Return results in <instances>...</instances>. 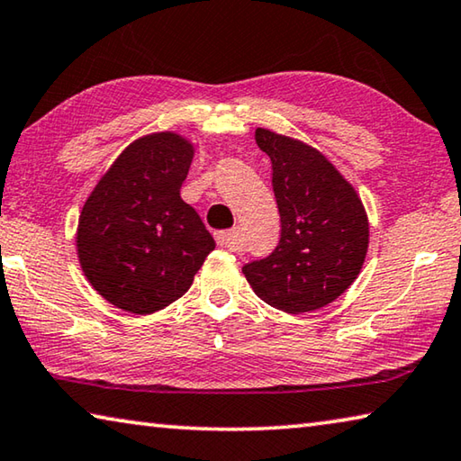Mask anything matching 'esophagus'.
I'll return each instance as SVG.
<instances>
[{"instance_id":"1","label":"esophagus","mask_w":461,"mask_h":461,"mask_svg":"<svg viewBox=\"0 0 461 461\" xmlns=\"http://www.w3.org/2000/svg\"><path fill=\"white\" fill-rule=\"evenodd\" d=\"M215 241H217V246H221V248H236V244H238V231L236 230L217 231L215 233Z\"/></svg>"}]
</instances>
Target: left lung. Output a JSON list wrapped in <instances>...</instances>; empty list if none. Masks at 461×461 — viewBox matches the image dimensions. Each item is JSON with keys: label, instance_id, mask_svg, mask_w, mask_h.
<instances>
[{"label": "left lung", "instance_id": "obj_1", "mask_svg": "<svg viewBox=\"0 0 461 461\" xmlns=\"http://www.w3.org/2000/svg\"><path fill=\"white\" fill-rule=\"evenodd\" d=\"M254 138L272 162L280 240L268 258L246 264V280L285 313L317 311L360 275L370 241L364 203L317 148L267 128Z\"/></svg>", "mask_w": 461, "mask_h": 461}]
</instances>
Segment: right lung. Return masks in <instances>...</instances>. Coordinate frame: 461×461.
I'll list each match as a JSON object with an SVG mask.
<instances>
[{"label":"right lung","instance_id":"add662e5","mask_svg":"<svg viewBox=\"0 0 461 461\" xmlns=\"http://www.w3.org/2000/svg\"><path fill=\"white\" fill-rule=\"evenodd\" d=\"M194 144L152 131L113 160L77 223V256L89 285L118 309L150 315L189 291L215 240L181 199Z\"/></svg>","mask_w":461,"mask_h":461}]
</instances>
